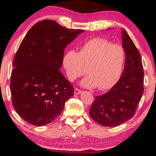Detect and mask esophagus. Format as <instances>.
<instances>
[{
  "label": "esophagus",
  "instance_id": "obj_1",
  "mask_svg": "<svg viewBox=\"0 0 156 156\" xmlns=\"http://www.w3.org/2000/svg\"><path fill=\"white\" fill-rule=\"evenodd\" d=\"M82 93V91L80 90V89H78V88H76L74 90V94H81Z\"/></svg>",
  "mask_w": 156,
  "mask_h": 156
}]
</instances>
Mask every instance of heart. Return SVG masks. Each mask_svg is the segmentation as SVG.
<instances>
[{
    "instance_id": "1",
    "label": "heart",
    "mask_w": 156,
    "mask_h": 156,
    "mask_svg": "<svg viewBox=\"0 0 156 156\" xmlns=\"http://www.w3.org/2000/svg\"><path fill=\"white\" fill-rule=\"evenodd\" d=\"M125 51L120 44L105 38H92L80 46L79 51H69L63 58V65L69 80L86 73L89 76L80 82L87 88L98 87L100 90L111 89L122 73Z\"/></svg>"
}]
</instances>
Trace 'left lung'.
Here are the masks:
<instances>
[{
	"label": "left lung",
	"mask_w": 156,
	"mask_h": 156,
	"mask_svg": "<svg viewBox=\"0 0 156 156\" xmlns=\"http://www.w3.org/2000/svg\"><path fill=\"white\" fill-rule=\"evenodd\" d=\"M125 51V68L119 80L108 92L96 96L89 115L98 124L115 127L133 117L144 92V70L141 55L132 39L122 30Z\"/></svg>",
	"instance_id": "8db88e82"
}]
</instances>
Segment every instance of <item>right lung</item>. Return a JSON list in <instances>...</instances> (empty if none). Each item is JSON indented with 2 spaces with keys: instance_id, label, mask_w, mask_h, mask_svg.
<instances>
[{
  "instance_id": "add662e5",
  "label": "right lung",
  "mask_w": 156,
  "mask_h": 156,
  "mask_svg": "<svg viewBox=\"0 0 156 156\" xmlns=\"http://www.w3.org/2000/svg\"><path fill=\"white\" fill-rule=\"evenodd\" d=\"M83 32L44 20L25 36L14 58L10 90L16 112L28 123L51 122L73 95V85L59 69L65 48Z\"/></svg>"
}]
</instances>
